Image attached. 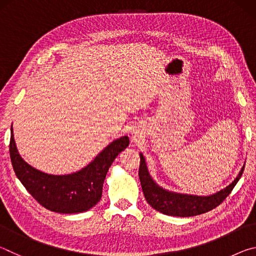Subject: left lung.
Segmentation results:
<instances>
[{"instance_id": "1", "label": "left lung", "mask_w": 256, "mask_h": 256, "mask_svg": "<svg viewBox=\"0 0 256 256\" xmlns=\"http://www.w3.org/2000/svg\"><path fill=\"white\" fill-rule=\"evenodd\" d=\"M244 166L232 184L222 188L219 192L211 196H192V194H182L172 192L159 186L152 180L146 167L144 154H140V168H138V177H140L142 190H144L146 202L154 208V210L162 212L167 216H193L206 214L222 203L232 188H235L237 182L242 175Z\"/></svg>"}]
</instances>
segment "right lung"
<instances>
[{
	"label": "right lung",
	"mask_w": 256,
	"mask_h": 256,
	"mask_svg": "<svg viewBox=\"0 0 256 256\" xmlns=\"http://www.w3.org/2000/svg\"><path fill=\"white\" fill-rule=\"evenodd\" d=\"M128 144L126 136L116 138L81 170L68 175H50L21 158L11 126L10 158L16 177L38 203L60 214H80L92 209L100 200L107 172Z\"/></svg>",
	"instance_id": "obj_1"
}]
</instances>
